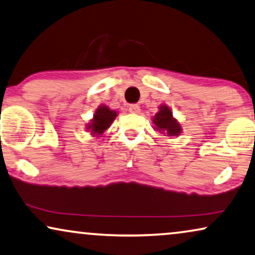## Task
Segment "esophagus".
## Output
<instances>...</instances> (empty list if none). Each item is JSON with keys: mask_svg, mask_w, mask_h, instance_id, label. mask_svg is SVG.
<instances>
[{"mask_svg": "<svg viewBox=\"0 0 255 255\" xmlns=\"http://www.w3.org/2000/svg\"><path fill=\"white\" fill-rule=\"evenodd\" d=\"M128 111H129L130 113L137 114V113H140V106H138V105H136V104H133V105H130L129 107H128Z\"/></svg>", "mask_w": 255, "mask_h": 255, "instance_id": "esophagus-1", "label": "esophagus"}]
</instances>
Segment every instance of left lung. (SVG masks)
I'll return each instance as SVG.
<instances>
[{"instance_id":"left-lung-1","label":"left lung","mask_w":255,"mask_h":255,"mask_svg":"<svg viewBox=\"0 0 255 255\" xmlns=\"http://www.w3.org/2000/svg\"><path fill=\"white\" fill-rule=\"evenodd\" d=\"M159 111L152 118L155 129L161 133L167 134L168 136H178L182 133V127L179 122L172 117V112L167 105H161Z\"/></svg>"}]
</instances>
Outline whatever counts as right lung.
Instances as JSON below:
<instances>
[{"label": "right lung", "instance_id": "obj_1", "mask_svg": "<svg viewBox=\"0 0 255 255\" xmlns=\"http://www.w3.org/2000/svg\"><path fill=\"white\" fill-rule=\"evenodd\" d=\"M117 112L112 111L107 106H100L96 111V114L93 115V119L90 124L87 125V130L92 133L93 136H99L103 135L105 130H107L117 118Z\"/></svg>", "mask_w": 255, "mask_h": 255}]
</instances>
